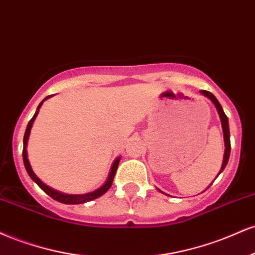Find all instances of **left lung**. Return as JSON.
<instances>
[{"instance_id": "obj_1", "label": "left lung", "mask_w": 255, "mask_h": 255, "mask_svg": "<svg viewBox=\"0 0 255 255\" xmlns=\"http://www.w3.org/2000/svg\"><path fill=\"white\" fill-rule=\"evenodd\" d=\"M200 94L204 95L209 99V100L211 101L212 104L215 105V107H216L217 112H218V116H220V119H221V124H222V130H223V138H224V146H226V149H224V156H223V162H222V167H221V170L220 173H218L217 176L221 174V173L223 172L224 168H226L227 163H228V160H229V156H230V132H229V122H228V118H227L226 113H224V111L222 109V106H221V104L218 103V100L216 98H215V95L212 94L210 92H206V91H200ZM216 176V178H217ZM209 188V187H208ZM160 191V190H158ZM160 192H162V191H160Z\"/></svg>"}]
</instances>
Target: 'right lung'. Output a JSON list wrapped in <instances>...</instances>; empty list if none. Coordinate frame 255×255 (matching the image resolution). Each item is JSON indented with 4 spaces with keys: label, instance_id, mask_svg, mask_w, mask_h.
<instances>
[{
    "label": "right lung",
    "instance_id": "1",
    "mask_svg": "<svg viewBox=\"0 0 255 255\" xmlns=\"http://www.w3.org/2000/svg\"><path fill=\"white\" fill-rule=\"evenodd\" d=\"M50 97H51V95H49V97H46L43 101H41L40 104H39V106L37 107V111H35L34 116H33V118L28 122V125H27V128H26L25 136H23L22 158H23V164H25V168L27 170V173H28V175L31 176L32 180L34 181L35 184H37L38 186L40 187L45 193L49 194L51 198H53L55 200H57V202L63 203V204H83V203L91 202V200L97 199L100 196H103L104 193H106L107 191L110 190V187L112 186L113 179H115V175H116L117 168H118V164H119V161H121V157H117L116 160H115V162L112 163V167H111L109 178H107V180L105 181V184L103 185V186H100L99 188H97V190L93 191V192L85 193V194H67V193L59 192V191H57V190H53V188H51L50 186H47V185H45L44 182L41 181L37 175H35V173L33 172L31 164H29L28 155H27V142H28L32 125H33V123H34L35 118H37V116H38V113H39V110H40L41 105H43L44 101L46 100V99H49Z\"/></svg>",
    "mask_w": 255,
    "mask_h": 255
}]
</instances>
